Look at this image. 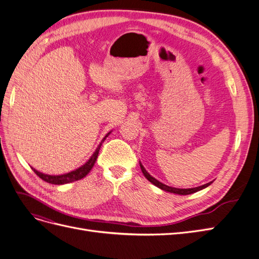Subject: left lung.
<instances>
[{
	"instance_id": "obj_1",
	"label": "left lung",
	"mask_w": 259,
	"mask_h": 259,
	"mask_svg": "<svg viewBox=\"0 0 259 259\" xmlns=\"http://www.w3.org/2000/svg\"><path fill=\"white\" fill-rule=\"evenodd\" d=\"M140 168H142L143 174L145 175V177L149 180V182L152 183V184H153V185H155L156 187H159L160 189H162V190H164V191L170 192V193L183 194V195H186V194H191V193H194V192H197V191H199V190L204 189V188H206L207 186H209L211 183H213V182H210V183H207V184H205V185L200 186V187H197V188H191V189H177V188H171V187H168V186H166V185H164V184L160 183L159 180H156L155 178H153V177H152L150 174H149L148 171L144 168V166L142 165V164H140Z\"/></svg>"
}]
</instances>
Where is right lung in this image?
I'll list each match as a JSON object with an SVG mask.
<instances>
[{"label":"right lung","mask_w":259,"mask_h":259,"mask_svg":"<svg viewBox=\"0 0 259 259\" xmlns=\"http://www.w3.org/2000/svg\"><path fill=\"white\" fill-rule=\"evenodd\" d=\"M110 134V133H108V134L104 137L103 142L106 139V137H108V135ZM103 142L100 143V145L98 146V148L96 149V151L93 153V155L91 156V159L86 162L83 166L79 167L75 170H72L70 171V173L68 174H64V175H58V176H52V175H46V174H42L40 173V171H37L36 169H33L34 173L40 177L41 179H43L44 182L49 183V184H53V185H64V184H68V183H72V182H76V180L79 179H82L83 177H85L86 175H88L92 167L94 166V164H95L96 160H97V156H98V153H99V149L101 147V144H103Z\"/></svg>","instance_id":"right-lung-1"}]
</instances>
